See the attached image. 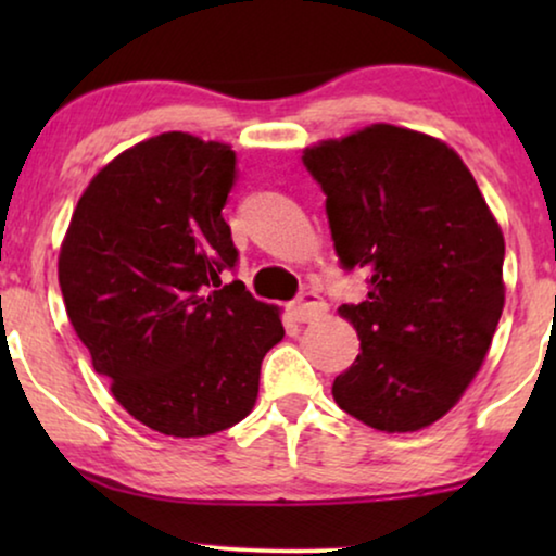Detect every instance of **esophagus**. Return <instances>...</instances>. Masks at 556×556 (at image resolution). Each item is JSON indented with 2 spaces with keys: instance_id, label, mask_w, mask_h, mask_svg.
<instances>
[{
  "instance_id": "esophagus-1",
  "label": "esophagus",
  "mask_w": 556,
  "mask_h": 556,
  "mask_svg": "<svg viewBox=\"0 0 556 556\" xmlns=\"http://www.w3.org/2000/svg\"><path fill=\"white\" fill-rule=\"evenodd\" d=\"M324 311H326V303L321 301V295L314 293V291L301 293L299 299L291 303V316L295 318V321H301V324L314 321V318L321 316Z\"/></svg>"
}]
</instances>
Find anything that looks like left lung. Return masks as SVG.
<instances>
[{
  "instance_id": "left-lung-1",
  "label": "left lung",
  "mask_w": 556,
  "mask_h": 556,
  "mask_svg": "<svg viewBox=\"0 0 556 556\" xmlns=\"http://www.w3.org/2000/svg\"><path fill=\"white\" fill-rule=\"evenodd\" d=\"M326 194L344 270L369 273L339 314L359 354L333 379L337 405L384 432L440 420L489 354L504 311V235L447 143L375 124L303 151Z\"/></svg>"
}]
</instances>
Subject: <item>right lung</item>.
<instances>
[{
  "instance_id": "obj_1",
  "label": "right lung",
  "mask_w": 556,
  "mask_h": 556,
  "mask_svg": "<svg viewBox=\"0 0 556 556\" xmlns=\"http://www.w3.org/2000/svg\"><path fill=\"white\" fill-rule=\"evenodd\" d=\"M235 177L227 143L159 134L90 179L60 248V291L93 369L164 435L248 417L263 356L286 333L276 306L223 283L238 263L223 217Z\"/></svg>"
}]
</instances>
